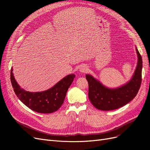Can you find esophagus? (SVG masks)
Returning a JSON list of instances; mask_svg holds the SVG:
<instances>
[{"label":"esophagus","instance_id":"esophagus-1","mask_svg":"<svg viewBox=\"0 0 150 150\" xmlns=\"http://www.w3.org/2000/svg\"><path fill=\"white\" fill-rule=\"evenodd\" d=\"M88 67L86 65H83L79 67V71L81 72V73H85V72H88Z\"/></svg>","mask_w":150,"mask_h":150}]
</instances>
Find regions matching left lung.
Segmentation results:
<instances>
[{
    "label": "left lung",
    "instance_id": "left-lung-1",
    "mask_svg": "<svg viewBox=\"0 0 150 150\" xmlns=\"http://www.w3.org/2000/svg\"><path fill=\"white\" fill-rule=\"evenodd\" d=\"M138 62L132 78L126 84L116 88H110L91 74H86L89 84V99L98 110L110 111L126 105L134 98L142 83V57L136 47Z\"/></svg>",
    "mask_w": 150,
    "mask_h": 150
}]
</instances>
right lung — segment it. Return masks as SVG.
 <instances>
[{
    "mask_svg": "<svg viewBox=\"0 0 150 150\" xmlns=\"http://www.w3.org/2000/svg\"><path fill=\"white\" fill-rule=\"evenodd\" d=\"M12 71V67L11 81L16 96L30 110L39 113H51L57 111L64 103L67 90L75 78L74 74H71L46 91L29 92L18 84Z\"/></svg>",
    "mask_w": 150,
    "mask_h": 150,
    "instance_id": "1",
    "label": "right lung"
}]
</instances>
